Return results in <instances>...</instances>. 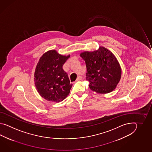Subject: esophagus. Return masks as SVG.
Instances as JSON below:
<instances>
[{"label":"esophagus","mask_w":152,"mask_h":152,"mask_svg":"<svg viewBox=\"0 0 152 152\" xmlns=\"http://www.w3.org/2000/svg\"><path fill=\"white\" fill-rule=\"evenodd\" d=\"M81 79H82V77H81V76H78L77 78V79H76V81L81 80Z\"/></svg>","instance_id":"34e87169"}]
</instances>
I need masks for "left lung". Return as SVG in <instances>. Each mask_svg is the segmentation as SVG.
<instances>
[{
  "label": "left lung",
  "mask_w": 152,
  "mask_h": 152,
  "mask_svg": "<svg viewBox=\"0 0 152 152\" xmlns=\"http://www.w3.org/2000/svg\"><path fill=\"white\" fill-rule=\"evenodd\" d=\"M80 56L86 65V80L91 90L98 94L110 93L120 82L122 70L116 56L107 49L100 46L93 52L84 51Z\"/></svg>",
  "instance_id": "left-lung-1"
}]
</instances>
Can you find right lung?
<instances>
[{
    "instance_id": "right-lung-1",
    "label": "right lung",
    "mask_w": 152,
    "mask_h": 152,
    "mask_svg": "<svg viewBox=\"0 0 152 152\" xmlns=\"http://www.w3.org/2000/svg\"><path fill=\"white\" fill-rule=\"evenodd\" d=\"M70 55L60 54L56 50L45 53L34 73V82L39 94L45 100L60 102L67 97L72 86L62 66Z\"/></svg>"
}]
</instances>
